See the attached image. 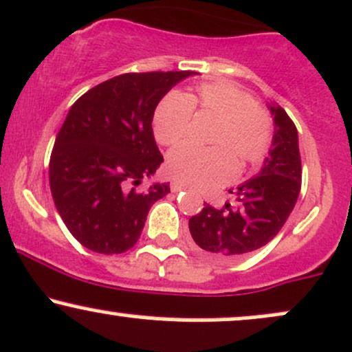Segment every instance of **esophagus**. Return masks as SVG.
<instances>
[{"label":"esophagus","instance_id":"obj_1","mask_svg":"<svg viewBox=\"0 0 352 352\" xmlns=\"http://www.w3.org/2000/svg\"><path fill=\"white\" fill-rule=\"evenodd\" d=\"M184 188H185L184 185L179 184V182H172V184H170V190H172L173 194H179V192H182Z\"/></svg>","mask_w":352,"mask_h":352}]
</instances>
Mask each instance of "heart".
Segmentation results:
<instances>
[{"label": "heart", "mask_w": 352, "mask_h": 352, "mask_svg": "<svg viewBox=\"0 0 352 352\" xmlns=\"http://www.w3.org/2000/svg\"><path fill=\"white\" fill-rule=\"evenodd\" d=\"M194 110L217 118L212 148L184 145L167 158V172L177 182L208 188L227 182L241 168L264 160L272 142V120L252 95L232 82H207L195 94H168L153 113V135L164 146L182 144L190 133Z\"/></svg>", "instance_id": "1"}]
</instances>
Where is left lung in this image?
I'll use <instances>...</instances> for the list:
<instances>
[{
  "label": "left lung",
  "mask_w": 352,
  "mask_h": 352,
  "mask_svg": "<svg viewBox=\"0 0 352 352\" xmlns=\"http://www.w3.org/2000/svg\"><path fill=\"white\" fill-rule=\"evenodd\" d=\"M269 108L272 146L258 175L230 188L234 204L222 208L204 204L202 212L188 220L197 247L212 258L232 261L261 249L279 234L297 202L302 179L297 129L284 108L276 103Z\"/></svg>",
  "instance_id": "left-lung-1"
}]
</instances>
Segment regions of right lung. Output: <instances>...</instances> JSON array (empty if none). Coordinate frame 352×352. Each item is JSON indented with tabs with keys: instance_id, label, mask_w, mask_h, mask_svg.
<instances>
[{
	"instance_id": "obj_1",
	"label": "right lung",
	"mask_w": 352,
	"mask_h": 352,
	"mask_svg": "<svg viewBox=\"0 0 352 352\" xmlns=\"http://www.w3.org/2000/svg\"><path fill=\"white\" fill-rule=\"evenodd\" d=\"M194 72L125 73L96 85L69 108L50 158V188L73 237L98 254L132 249L146 214L170 192L153 184L164 162L152 130L162 98Z\"/></svg>"
}]
</instances>
